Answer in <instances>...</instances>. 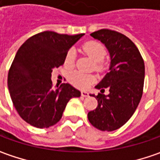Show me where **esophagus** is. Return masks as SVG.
I'll return each mask as SVG.
<instances>
[{
  "label": "esophagus",
  "instance_id": "1",
  "mask_svg": "<svg viewBox=\"0 0 160 160\" xmlns=\"http://www.w3.org/2000/svg\"><path fill=\"white\" fill-rule=\"evenodd\" d=\"M81 96L84 97V98H86V97L88 96V93L87 91H81Z\"/></svg>",
  "mask_w": 160,
  "mask_h": 160
}]
</instances>
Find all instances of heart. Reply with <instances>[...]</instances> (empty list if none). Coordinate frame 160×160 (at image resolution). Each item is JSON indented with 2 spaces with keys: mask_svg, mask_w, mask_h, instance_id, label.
Listing matches in <instances>:
<instances>
[{
  "mask_svg": "<svg viewBox=\"0 0 160 160\" xmlns=\"http://www.w3.org/2000/svg\"><path fill=\"white\" fill-rule=\"evenodd\" d=\"M82 49L90 58H92L94 62H96V69L98 71H100L102 69L101 62L104 60L107 54L106 48L103 46V45H101L100 43L97 41H88L82 45ZM75 49H69L64 58V64L67 68H72L75 62ZM69 80L75 87L85 88L93 82L95 80V77L91 74H86L80 71H75L69 75Z\"/></svg>",
  "mask_w": 160,
  "mask_h": 160,
  "instance_id": "heart-1",
  "label": "heart"
}]
</instances>
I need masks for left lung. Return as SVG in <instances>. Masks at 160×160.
Instances as JSON below:
<instances>
[{
    "instance_id": "left-lung-1",
    "label": "left lung",
    "mask_w": 160,
    "mask_h": 160,
    "mask_svg": "<svg viewBox=\"0 0 160 160\" xmlns=\"http://www.w3.org/2000/svg\"><path fill=\"white\" fill-rule=\"evenodd\" d=\"M90 36L108 48L111 62L109 72L96 86L101 93L95 97L96 109L88 112V118L94 127L112 132L122 127L135 112L143 91L144 61L134 43L126 36L110 29H100ZM105 88L109 94H102Z\"/></svg>"
}]
</instances>
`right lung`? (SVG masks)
<instances>
[{
  "label": "right lung",
  "mask_w": 160,
  "mask_h": 160,
  "mask_svg": "<svg viewBox=\"0 0 160 160\" xmlns=\"http://www.w3.org/2000/svg\"><path fill=\"white\" fill-rule=\"evenodd\" d=\"M83 35L41 32L18 50L8 74V88L18 115L32 126L54 125L69 100L80 97V90L69 83L53 88L51 77L52 69L64 63L68 50Z\"/></svg>",
  "instance_id": "right-lung-1"
}]
</instances>
